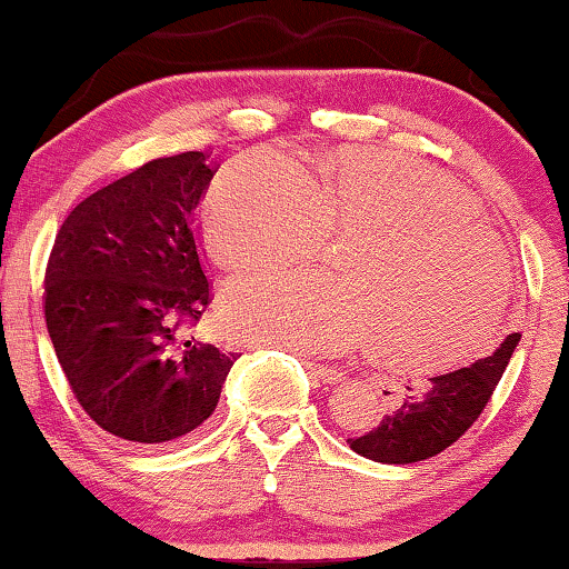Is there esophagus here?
<instances>
[{
	"label": "esophagus",
	"mask_w": 569,
	"mask_h": 569,
	"mask_svg": "<svg viewBox=\"0 0 569 569\" xmlns=\"http://www.w3.org/2000/svg\"><path fill=\"white\" fill-rule=\"evenodd\" d=\"M303 363H306V369L323 383H339L343 379V373L339 369H333V366H329V363H313V361H303Z\"/></svg>",
	"instance_id": "1"
}]
</instances>
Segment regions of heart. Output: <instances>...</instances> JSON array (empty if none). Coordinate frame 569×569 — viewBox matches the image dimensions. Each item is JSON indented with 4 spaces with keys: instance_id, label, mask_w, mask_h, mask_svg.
Returning a JSON list of instances; mask_svg holds the SVG:
<instances>
[{
    "instance_id": "1",
    "label": "heart",
    "mask_w": 569,
    "mask_h": 569,
    "mask_svg": "<svg viewBox=\"0 0 569 569\" xmlns=\"http://www.w3.org/2000/svg\"><path fill=\"white\" fill-rule=\"evenodd\" d=\"M206 233L236 271L301 261L329 233H359L346 276L293 268L228 286V321L243 339L298 353L381 339L399 363H455L492 331L512 278L505 246L465 192L393 152L329 162L321 186L286 152L248 156L210 192Z\"/></svg>"
}]
</instances>
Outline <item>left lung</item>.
I'll return each mask as SVG.
<instances>
[{
	"mask_svg": "<svg viewBox=\"0 0 569 569\" xmlns=\"http://www.w3.org/2000/svg\"><path fill=\"white\" fill-rule=\"evenodd\" d=\"M519 339L522 333H509L485 359L429 379L423 389H409L399 409L387 413L377 429L349 439L351 449L381 465H413L437 457L485 411Z\"/></svg>",
	"mask_w": 569,
	"mask_h": 569,
	"instance_id": "8db88e82",
	"label": "left lung"
}]
</instances>
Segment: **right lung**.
<instances>
[{
    "instance_id": "add662e5",
    "label": "right lung",
    "mask_w": 569,
    "mask_h": 569,
    "mask_svg": "<svg viewBox=\"0 0 569 569\" xmlns=\"http://www.w3.org/2000/svg\"><path fill=\"white\" fill-rule=\"evenodd\" d=\"M208 152L150 160L64 218L44 319L74 399L110 435L166 445L216 411L236 353L192 336L210 303L198 208Z\"/></svg>"
}]
</instances>
